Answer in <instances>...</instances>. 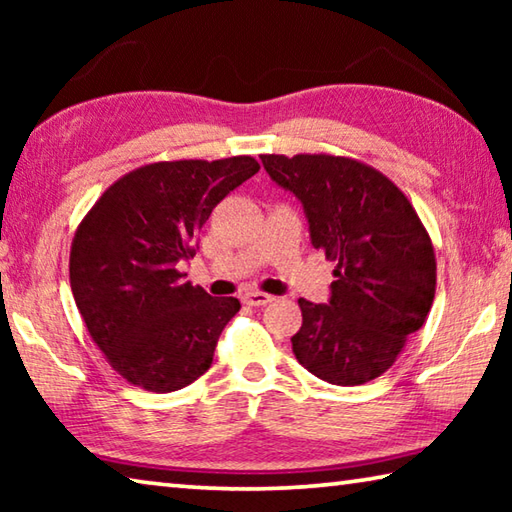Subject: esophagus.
<instances>
[{"mask_svg":"<svg viewBox=\"0 0 512 512\" xmlns=\"http://www.w3.org/2000/svg\"><path fill=\"white\" fill-rule=\"evenodd\" d=\"M241 300H244V305H250V307H264L268 302H273V296H268V293H262V291H248L241 296Z\"/></svg>","mask_w":512,"mask_h":512,"instance_id":"obj_1","label":"esophagus"}]
</instances>
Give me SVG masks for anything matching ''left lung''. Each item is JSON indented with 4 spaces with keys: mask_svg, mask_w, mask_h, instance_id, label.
<instances>
[{
    "mask_svg": "<svg viewBox=\"0 0 512 512\" xmlns=\"http://www.w3.org/2000/svg\"><path fill=\"white\" fill-rule=\"evenodd\" d=\"M277 185L300 198L311 244L336 262L327 305L298 300L296 359L336 386H359L393 366L436 296V253L391 178L345 155H262Z\"/></svg>",
    "mask_w": 512,
    "mask_h": 512,
    "instance_id": "left-lung-1",
    "label": "left lung"
}]
</instances>
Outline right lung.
I'll return each instance as SVG.
<instances>
[{
    "label": "right lung",
    "mask_w": 512,
    "mask_h": 512,
    "mask_svg": "<svg viewBox=\"0 0 512 512\" xmlns=\"http://www.w3.org/2000/svg\"><path fill=\"white\" fill-rule=\"evenodd\" d=\"M259 162H153L115 180L83 216L69 253V284L103 357L133 386L171 393L212 366L216 341L241 309L185 282L180 259L216 205Z\"/></svg>",
    "instance_id": "add662e5"
}]
</instances>
